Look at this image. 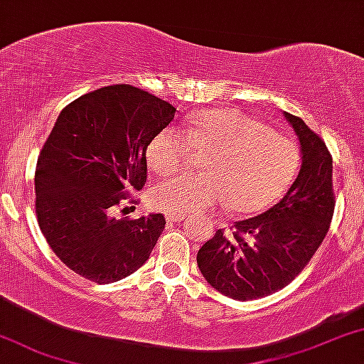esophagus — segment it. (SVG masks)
Returning <instances> with one entry per match:
<instances>
[{"mask_svg": "<svg viewBox=\"0 0 364 364\" xmlns=\"http://www.w3.org/2000/svg\"><path fill=\"white\" fill-rule=\"evenodd\" d=\"M166 220L168 222H171V223H174V222H181L183 218H186V215L185 213H173V211H166Z\"/></svg>", "mask_w": 364, "mask_h": 364, "instance_id": "34e87169", "label": "esophagus"}]
</instances>
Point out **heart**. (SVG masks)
<instances>
[{"label": "heart", "instance_id": "1", "mask_svg": "<svg viewBox=\"0 0 364 364\" xmlns=\"http://www.w3.org/2000/svg\"><path fill=\"white\" fill-rule=\"evenodd\" d=\"M193 149L210 153L206 171L156 186L154 201L163 210L191 213L225 201L233 213H255L282 195L299 166L296 142L240 110L196 114L185 134L164 129L151 141L148 159L156 173L168 176L190 163Z\"/></svg>", "mask_w": 364, "mask_h": 364}]
</instances>
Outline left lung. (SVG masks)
<instances>
[{"label": "left lung", "mask_w": 364, "mask_h": 364, "mask_svg": "<svg viewBox=\"0 0 364 364\" xmlns=\"http://www.w3.org/2000/svg\"><path fill=\"white\" fill-rule=\"evenodd\" d=\"M301 142L302 166L285 196L255 218L223 228L198 250L196 262L211 287L250 301L289 285L309 264L333 220V156L301 117L285 112Z\"/></svg>", "instance_id": "8db88e82"}]
</instances>
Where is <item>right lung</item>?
<instances>
[{
  "instance_id": "right-lung-1",
  "label": "right lung",
  "mask_w": 364,
  "mask_h": 364,
  "mask_svg": "<svg viewBox=\"0 0 364 364\" xmlns=\"http://www.w3.org/2000/svg\"><path fill=\"white\" fill-rule=\"evenodd\" d=\"M174 112L127 84L89 92L60 112L36 163L35 211L53 254L80 277L116 282L149 259L164 215L116 218V208L137 203L146 151Z\"/></svg>"
}]
</instances>
